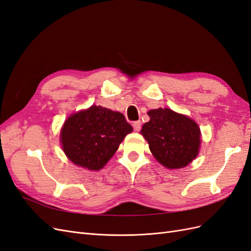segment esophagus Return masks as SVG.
<instances>
[{
	"mask_svg": "<svg viewBox=\"0 0 251 251\" xmlns=\"http://www.w3.org/2000/svg\"><path fill=\"white\" fill-rule=\"evenodd\" d=\"M133 127H134V130L136 131V132H138V131H140V128H141V121H134L133 123Z\"/></svg>",
	"mask_w": 251,
	"mask_h": 251,
	"instance_id": "obj_1",
	"label": "esophagus"
}]
</instances>
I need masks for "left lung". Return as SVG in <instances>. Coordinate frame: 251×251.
Returning a JSON list of instances; mask_svg holds the SVG:
<instances>
[{
  "instance_id": "left-lung-1",
  "label": "left lung",
  "mask_w": 251,
  "mask_h": 251,
  "mask_svg": "<svg viewBox=\"0 0 251 251\" xmlns=\"http://www.w3.org/2000/svg\"><path fill=\"white\" fill-rule=\"evenodd\" d=\"M150 121L142 126L151 154L168 169H181L198 155L200 128L194 120L171 109L151 110Z\"/></svg>"
}]
</instances>
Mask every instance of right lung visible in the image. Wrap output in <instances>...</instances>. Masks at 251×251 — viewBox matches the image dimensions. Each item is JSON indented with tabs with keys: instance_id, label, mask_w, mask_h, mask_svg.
Listing matches in <instances>:
<instances>
[{
	"instance_id": "add662e5",
	"label": "right lung",
	"mask_w": 251,
	"mask_h": 251,
	"mask_svg": "<svg viewBox=\"0 0 251 251\" xmlns=\"http://www.w3.org/2000/svg\"><path fill=\"white\" fill-rule=\"evenodd\" d=\"M133 131L124 114L100 105L75 113L60 131L63 150L81 168L98 171L115 154L120 142Z\"/></svg>"
}]
</instances>
